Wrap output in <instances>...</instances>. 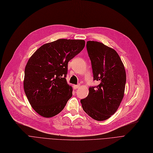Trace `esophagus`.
<instances>
[{
  "label": "esophagus",
  "mask_w": 153,
  "mask_h": 153,
  "mask_svg": "<svg viewBox=\"0 0 153 153\" xmlns=\"http://www.w3.org/2000/svg\"><path fill=\"white\" fill-rule=\"evenodd\" d=\"M79 87H80V85H79V84H78V85H73V87H74V89H78V88H79Z\"/></svg>",
  "instance_id": "34e87169"
}]
</instances>
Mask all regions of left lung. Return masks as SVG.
<instances>
[{
	"label": "left lung",
	"instance_id": "8db88e82",
	"mask_svg": "<svg viewBox=\"0 0 153 153\" xmlns=\"http://www.w3.org/2000/svg\"><path fill=\"white\" fill-rule=\"evenodd\" d=\"M86 46L94 79L100 84L89 87L87 97L81 102L88 115L97 121H103L115 113L123 100L126 79L125 69L113 48L95 41H88Z\"/></svg>",
	"mask_w": 153,
	"mask_h": 153
}]
</instances>
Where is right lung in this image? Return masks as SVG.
Returning a JSON list of instances; mask_svg holds the SVG:
<instances>
[{
    "mask_svg": "<svg viewBox=\"0 0 153 153\" xmlns=\"http://www.w3.org/2000/svg\"><path fill=\"white\" fill-rule=\"evenodd\" d=\"M85 46L83 39H59L39 47L25 69L24 91L38 114L51 118L59 114L72 95L66 79L68 62Z\"/></svg>",
    "mask_w": 153,
    "mask_h": 153,
    "instance_id": "obj_1",
    "label": "right lung"
}]
</instances>
